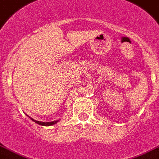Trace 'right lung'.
I'll return each mask as SVG.
<instances>
[{"label": "right lung", "instance_id": "1", "mask_svg": "<svg viewBox=\"0 0 159 159\" xmlns=\"http://www.w3.org/2000/svg\"><path fill=\"white\" fill-rule=\"evenodd\" d=\"M27 116H28V115H27ZM28 117H29V116H28ZM29 118L31 119V120H32V121L35 122V123H36L37 124H39V125H41V126H52V125H53V124H57V122L59 121V119H58V120H55V121H52V122H41V121H37V120H35V119H31V117H29Z\"/></svg>", "mask_w": 159, "mask_h": 159}]
</instances>
